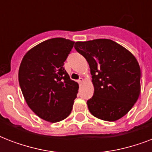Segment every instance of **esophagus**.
I'll return each mask as SVG.
<instances>
[{
    "mask_svg": "<svg viewBox=\"0 0 152 152\" xmlns=\"http://www.w3.org/2000/svg\"><path fill=\"white\" fill-rule=\"evenodd\" d=\"M83 81H84V80H83V78H80V79H79V80H78V83H83Z\"/></svg>",
    "mask_w": 152,
    "mask_h": 152,
    "instance_id": "obj_1",
    "label": "esophagus"
}]
</instances>
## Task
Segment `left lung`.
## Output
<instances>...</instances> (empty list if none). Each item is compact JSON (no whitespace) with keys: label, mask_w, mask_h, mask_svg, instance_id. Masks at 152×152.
<instances>
[{"label":"left lung","mask_w":152,"mask_h":152,"mask_svg":"<svg viewBox=\"0 0 152 152\" xmlns=\"http://www.w3.org/2000/svg\"><path fill=\"white\" fill-rule=\"evenodd\" d=\"M92 76L94 95L87 102L95 118L114 121L134 106L140 93V68L136 57L110 39L76 42Z\"/></svg>","instance_id":"1"}]
</instances>
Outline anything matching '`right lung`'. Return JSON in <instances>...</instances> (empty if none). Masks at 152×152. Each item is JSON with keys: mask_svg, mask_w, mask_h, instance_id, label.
<instances>
[{"mask_svg": "<svg viewBox=\"0 0 152 152\" xmlns=\"http://www.w3.org/2000/svg\"><path fill=\"white\" fill-rule=\"evenodd\" d=\"M74 42L63 38L44 41L31 49L19 69V83L31 110L50 122L65 119L71 113L79 84L72 80L64 62Z\"/></svg>", "mask_w": 152, "mask_h": 152, "instance_id": "add662e5", "label": "right lung"}]
</instances>
